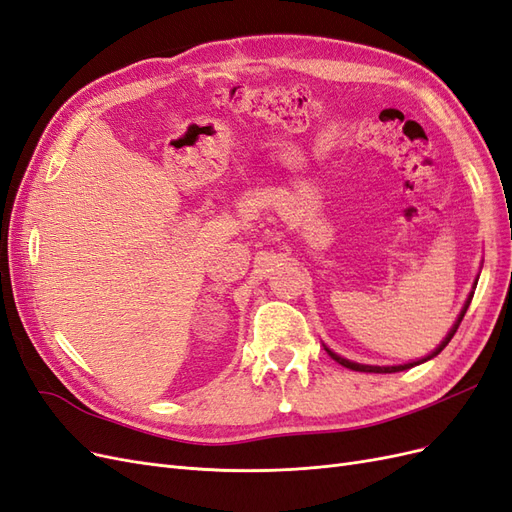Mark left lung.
Returning a JSON list of instances; mask_svg holds the SVG:
<instances>
[{
  "instance_id": "left-lung-1",
  "label": "left lung",
  "mask_w": 512,
  "mask_h": 512,
  "mask_svg": "<svg viewBox=\"0 0 512 512\" xmlns=\"http://www.w3.org/2000/svg\"><path fill=\"white\" fill-rule=\"evenodd\" d=\"M476 284L478 282H474V288H476ZM474 288H472V292L468 294V299H466V303H463V307H461V312H459V316H457V320H455V324L451 327V331L446 333V337L442 339V342L438 344V348L436 350H431L427 356H423V359H418V361H412V363H404V365H363V363H354V361H348V359H344V356H339V354H335L331 348H327L324 346V350L329 352V356L333 361H337L339 365H344V367H348V369H354V371H365V374H395V371H404V369H410V367H414V365H421V363H425V361H429V359H433V356H438L446 346H448V342H451L453 339V335L457 333V329H459V324H461V320H463V316H466V312H468V307H470V301H472V297H474Z\"/></svg>"
}]
</instances>
